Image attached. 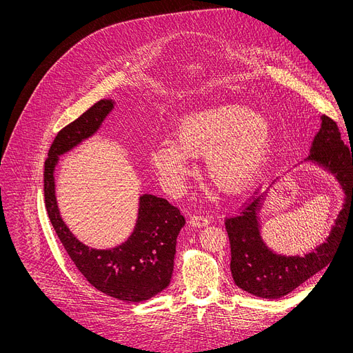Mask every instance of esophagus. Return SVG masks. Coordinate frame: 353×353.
Listing matches in <instances>:
<instances>
[{
    "label": "esophagus",
    "mask_w": 353,
    "mask_h": 353,
    "mask_svg": "<svg viewBox=\"0 0 353 353\" xmlns=\"http://www.w3.org/2000/svg\"><path fill=\"white\" fill-rule=\"evenodd\" d=\"M190 223L193 227H196V228H201V227H205V225H208L210 223V218L207 216V215H191V218H190Z\"/></svg>",
    "instance_id": "esophagus-1"
}]
</instances>
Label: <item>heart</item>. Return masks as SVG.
<instances>
[{"instance_id":"1","label":"heart","mask_w":353,"mask_h":353,"mask_svg":"<svg viewBox=\"0 0 353 353\" xmlns=\"http://www.w3.org/2000/svg\"><path fill=\"white\" fill-rule=\"evenodd\" d=\"M269 118L238 104H221L184 115L176 141H159L152 165L170 190H180L194 172V157L204 156L208 179L225 193H239L258 176L272 148Z\"/></svg>"}]
</instances>
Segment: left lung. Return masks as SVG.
<instances>
[{"label":"left lung","mask_w":353,"mask_h":353,"mask_svg":"<svg viewBox=\"0 0 353 353\" xmlns=\"http://www.w3.org/2000/svg\"><path fill=\"white\" fill-rule=\"evenodd\" d=\"M332 174L343 191L342 208L323 243L304 254L274 252L262 238L261 211L273 184L263 194L252 197L242 211L227 218L225 227L231 243V273L243 292L262 297L280 299L330 265L349 222H353V150L341 141L336 122L323 115L310 154L304 162Z\"/></svg>","instance_id":"1"}]
</instances>
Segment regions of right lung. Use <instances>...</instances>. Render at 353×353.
Returning a JSON list of instances; mask_svg holds the SVG:
<instances>
[{"mask_svg":"<svg viewBox=\"0 0 353 353\" xmlns=\"http://www.w3.org/2000/svg\"><path fill=\"white\" fill-rule=\"evenodd\" d=\"M115 104L110 99L95 103L56 135L45 162V203L60 242L81 274L104 294L139 303L170 284L177 235L185 223L179 208L165 199L142 194L130 238L111 249H94L80 242L68 228L56 200L54 170L60 156L97 132Z\"/></svg>","mask_w":353,"mask_h":353,"instance_id":"add662e5","label":"right lung"}]
</instances>
